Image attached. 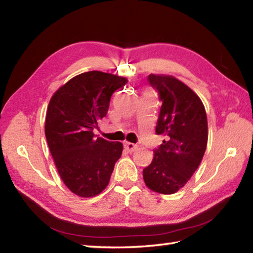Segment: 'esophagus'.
<instances>
[{"label":"esophagus","instance_id":"obj_1","mask_svg":"<svg viewBox=\"0 0 253 253\" xmlns=\"http://www.w3.org/2000/svg\"><path fill=\"white\" fill-rule=\"evenodd\" d=\"M124 146H125V149H127L129 153H132V152H135L136 149H138V146H137V145L129 143V142H126L125 144H124Z\"/></svg>","mask_w":253,"mask_h":253}]
</instances>
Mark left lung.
Masks as SVG:
<instances>
[{"label": "left lung", "mask_w": 253, "mask_h": 253, "mask_svg": "<svg viewBox=\"0 0 253 253\" xmlns=\"http://www.w3.org/2000/svg\"><path fill=\"white\" fill-rule=\"evenodd\" d=\"M148 80L162 100L156 134L168 139L143 169L144 182L156 193L174 194L202 162L209 136L207 111L200 97L175 77L151 74Z\"/></svg>", "instance_id": "obj_1"}]
</instances>
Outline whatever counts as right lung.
Instances as JSON below:
<instances>
[{
  "label": "right lung",
  "instance_id": "right-lung-1",
  "mask_svg": "<svg viewBox=\"0 0 253 253\" xmlns=\"http://www.w3.org/2000/svg\"><path fill=\"white\" fill-rule=\"evenodd\" d=\"M121 76L88 71L71 78L51 97L44 132L65 185L80 198H93L108 185L123 144L93 134L111 95L127 84Z\"/></svg>",
  "mask_w": 253,
  "mask_h": 253
}]
</instances>
